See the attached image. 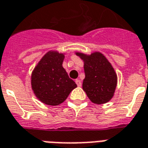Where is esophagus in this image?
<instances>
[{"label": "esophagus", "instance_id": "esophagus-1", "mask_svg": "<svg viewBox=\"0 0 148 148\" xmlns=\"http://www.w3.org/2000/svg\"><path fill=\"white\" fill-rule=\"evenodd\" d=\"M75 82L77 84V87H81V86H82V82H81V81H80L79 79L75 80Z\"/></svg>", "mask_w": 148, "mask_h": 148}]
</instances>
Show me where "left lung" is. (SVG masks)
<instances>
[{
    "label": "left lung",
    "instance_id": "1",
    "mask_svg": "<svg viewBox=\"0 0 148 148\" xmlns=\"http://www.w3.org/2000/svg\"><path fill=\"white\" fill-rule=\"evenodd\" d=\"M76 55L84 61L85 77L82 88L89 99L96 104L110 101L118 82L110 62L100 52H93L89 56L77 52Z\"/></svg>",
    "mask_w": 148,
    "mask_h": 148
}]
</instances>
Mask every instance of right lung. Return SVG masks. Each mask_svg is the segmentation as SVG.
Returning a JSON list of instances; mask_svg holds the SVG:
<instances>
[{
  "instance_id": "obj_1",
  "label": "right lung",
  "mask_w": 148,
  "mask_h": 148,
  "mask_svg": "<svg viewBox=\"0 0 148 148\" xmlns=\"http://www.w3.org/2000/svg\"><path fill=\"white\" fill-rule=\"evenodd\" d=\"M64 55L49 51L35 66L31 75V86L35 96L44 103L56 106L67 98L77 87L63 67Z\"/></svg>"
}]
</instances>
